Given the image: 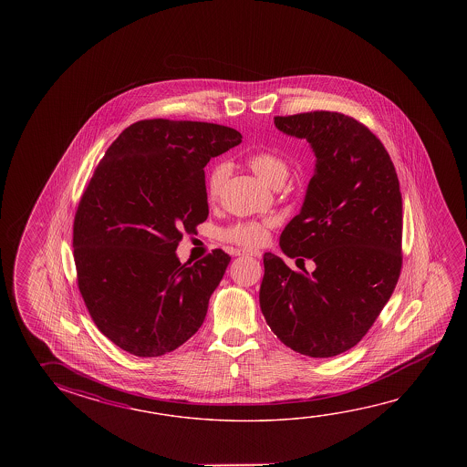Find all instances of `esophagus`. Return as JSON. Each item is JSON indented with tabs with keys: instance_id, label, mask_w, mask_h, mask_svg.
<instances>
[{
	"instance_id": "1",
	"label": "esophagus",
	"mask_w": 467,
	"mask_h": 467,
	"mask_svg": "<svg viewBox=\"0 0 467 467\" xmlns=\"http://www.w3.org/2000/svg\"><path fill=\"white\" fill-rule=\"evenodd\" d=\"M239 257H260L259 251H251V249H243V251H237Z\"/></svg>"
}]
</instances>
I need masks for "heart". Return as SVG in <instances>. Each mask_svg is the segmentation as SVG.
<instances>
[{
	"label": "heart",
	"instance_id": "obj_1",
	"mask_svg": "<svg viewBox=\"0 0 467 467\" xmlns=\"http://www.w3.org/2000/svg\"><path fill=\"white\" fill-rule=\"evenodd\" d=\"M247 164L254 172L265 182V184L282 185L283 181L288 176V162L283 160L280 154L274 151H255L247 156ZM228 174L226 164H216L207 179L208 200H214L220 195L223 181ZM275 226L274 218H264V220H245L231 224L222 231L224 241L233 244L243 245V247H259L267 243L270 230Z\"/></svg>",
	"mask_w": 467,
	"mask_h": 467
}]
</instances>
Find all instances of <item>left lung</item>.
<instances>
[{"label":"left lung","mask_w":467,"mask_h":467,"mask_svg":"<svg viewBox=\"0 0 467 467\" xmlns=\"http://www.w3.org/2000/svg\"><path fill=\"white\" fill-rule=\"evenodd\" d=\"M274 120L283 133L306 138L316 154L305 203L280 236L283 253L313 259L316 270L303 275L264 254L260 309L291 350L329 358L367 336L398 285V174L379 138L353 117L314 110Z\"/></svg>","instance_id":"left-lung-1"}]
</instances>
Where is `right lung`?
<instances>
[{
	"label": "right lung",
	"mask_w": 467,
	"mask_h": 467,
	"mask_svg": "<svg viewBox=\"0 0 467 467\" xmlns=\"http://www.w3.org/2000/svg\"><path fill=\"white\" fill-rule=\"evenodd\" d=\"M218 123L151 119L109 146L73 223L78 288L98 329L135 357H161L203 324L231 257L193 265L176 249L208 216V161L241 143Z\"/></svg>",
	"instance_id": "right-lung-1"
}]
</instances>
